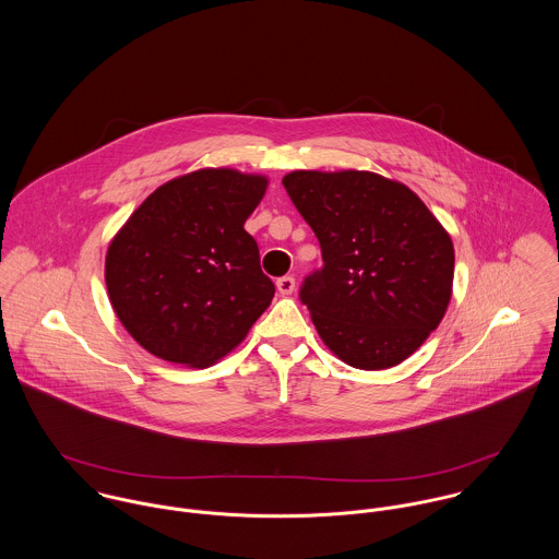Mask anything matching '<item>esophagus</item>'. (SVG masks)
<instances>
[{
	"label": "esophagus",
	"mask_w": 559,
	"mask_h": 559,
	"mask_svg": "<svg viewBox=\"0 0 559 559\" xmlns=\"http://www.w3.org/2000/svg\"><path fill=\"white\" fill-rule=\"evenodd\" d=\"M277 290L280 295H293L295 290V277L293 275H284L277 280Z\"/></svg>",
	"instance_id": "1"
}]
</instances>
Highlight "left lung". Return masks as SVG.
<instances>
[{
	"mask_svg": "<svg viewBox=\"0 0 559 559\" xmlns=\"http://www.w3.org/2000/svg\"><path fill=\"white\" fill-rule=\"evenodd\" d=\"M320 242L301 301L326 348L359 370L413 355L443 319L454 245L426 204L374 171L299 169L282 178Z\"/></svg>",
	"mask_w": 559,
	"mask_h": 559,
	"instance_id": "obj_1",
	"label": "left lung"
}]
</instances>
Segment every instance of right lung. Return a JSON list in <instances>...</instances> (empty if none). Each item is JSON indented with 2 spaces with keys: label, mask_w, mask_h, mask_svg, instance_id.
<instances>
[{
  "label": "right lung",
  "mask_w": 559,
  "mask_h": 559,
  "mask_svg": "<svg viewBox=\"0 0 559 559\" xmlns=\"http://www.w3.org/2000/svg\"><path fill=\"white\" fill-rule=\"evenodd\" d=\"M269 180L230 167L153 191L109 242L105 284L116 317L155 357L206 368L235 350L275 295L245 222Z\"/></svg>",
  "instance_id": "obj_1"
}]
</instances>
